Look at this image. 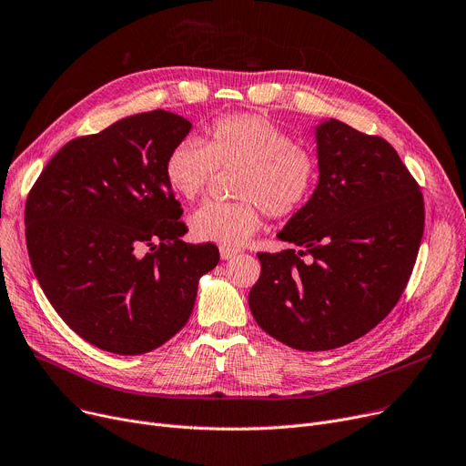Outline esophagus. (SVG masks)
<instances>
[{"label": "esophagus", "mask_w": 466, "mask_h": 466, "mask_svg": "<svg viewBox=\"0 0 466 466\" xmlns=\"http://www.w3.org/2000/svg\"><path fill=\"white\" fill-rule=\"evenodd\" d=\"M218 253H220V258H223V260H228V258H234L239 251L238 249H234V248H220L218 249Z\"/></svg>", "instance_id": "34e87169"}]
</instances>
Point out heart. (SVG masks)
<instances>
[{
	"label": "heart",
	"instance_id": "heart-1",
	"mask_svg": "<svg viewBox=\"0 0 466 466\" xmlns=\"http://www.w3.org/2000/svg\"><path fill=\"white\" fill-rule=\"evenodd\" d=\"M217 169H238L232 185L238 200L206 202L188 227L196 239L238 248L260 228L264 211L285 218L304 209L319 179V158L268 116L230 113L204 130V143L187 137L164 162L169 187L185 200L200 198Z\"/></svg>",
	"mask_w": 466,
	"mask_h": 466
}]
</instances>
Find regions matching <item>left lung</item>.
Returning a JSON list of instances; mask_svg holds the SVG:
<instances>
[{"mask_svg":"<svg viewBox=\"0 0 466 466\" xmlns=\"http://www.w3.org/2000/svg\"><path fill=\"white\" fill-rule=\"evenodd\" d=\"M319 183L279 239L299 251L258 253L249 292L258 327L285 346L327 351L372 330L411 276L425 204L397 151L336 118L315 128Z\"/></svg>","mask_w":466,"mask_h":466,"instance_id":"8db88e82","label":"left lung"}]
</instances>
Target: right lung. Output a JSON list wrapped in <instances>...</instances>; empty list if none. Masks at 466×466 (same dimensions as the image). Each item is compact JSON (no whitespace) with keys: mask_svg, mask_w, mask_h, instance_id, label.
I'll list each match as a JSON object with an SVG mask.
<instances>
[{"mask_svg":"<svg viewBox=\"0 0 466 466\" xmlns=\"http://www.w3.org/2000/svg\"><path fill=\"white\" fill-rule=\"evenodd\" d=\"M190 128L162 109L120 118L66 143L28 194L34 274L64 323L104 351L141 355L176 336L218 262L213 243L181 239L183 209L164 174Z\"/></svg>","mask_w":466,"mask_h":466,"instance_id":"1","label":"right lung"}]
</instances>
